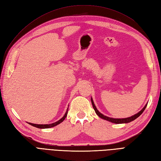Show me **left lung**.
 Segmentation results:
<instances>
[{
	"label": "left lung",
	"instance_id": "1",
	"mask_svg": "<svg viewBox=\"0 0 161 161\" xmlns=\"http://www.w3.org/2000/svg\"><path fill=\"white\" fill-rule=\"evenodd\" d=\"M91 103H92V107H93V109H94V110H95V113L97 114V115H98V116L99 117V118H102V119H105V120H107V121H111V122L114 123V124H126V123L130 122V121H134V119H136V118H138V117L143 113V111H144V109H146V108H147V105H146L144 107V108H143L142 110H141V111H140L138 112V113H137V114L134 115H132V116L130 117V118H121V119H115V118H109V117H107V116L103 115L102 114H101L100 112H99L98 110H97V109L96 108V107H95V104H94V102H93V101H92V98H91Z\"/></svg>",
	"mask_w": 161,
	"mask_h": 161
}]
</instances>
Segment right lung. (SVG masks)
I'll list each match as a JSON object with an SVG mask.
<instances>
[{
	"instance_id": "right-lung-1",
	"label": "right lung",
	"mask_w": 161,
	"mask_h": 161,
	"mask_svg": "<svg viewBox=\"0 0 161 161\" xmlns=\"http://www.w3.org/2000/svg\"><path fill=\"white\" fill-rule=\"evenodd\" d=\"M68 109H67L66 113L64 114V115L62 117V118L58 120V121H56V122L55 123H53V124H32V123H28L29 124H30L31 125H33L34 126V127L36 128H41V129H44V128H52V127H54V126L58 125L59 124H60L61 122H62L63 121H64L65 119V118H66L67 116V114H68Z\"/></svg>"
}]
</instances>
